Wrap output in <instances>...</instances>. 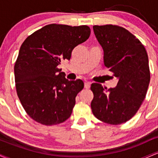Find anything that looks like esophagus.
<instances>
[{
    "mask_svg": "<svg viewBox=\"0 0 158 158\" xmlns=\"http://www.w3.org/2000/svg\"><path fill=\"white\" fill-rule=\"evenodd\" d=\"M90 87V82L89 81H85V88H86V89H88Z\"/></svg>",
    "mask_w": 158,
    "mask_h": 158,
    "instance_id": "esophagus-1",
    "label": "esophagus"
}]
</instances>
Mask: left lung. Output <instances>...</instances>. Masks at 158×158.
<instances>
[{"label":"left lung","mask_w":158,"mask_h":158,"mask_svg":"<svg viewBox=\"0 0 158 158\" xmlns=\"http://www.w3.org/2000/svg\"><path fill=\"white\" fill-rule=\"evenodd\" d=\"M104 51V64L119 79L107 89L93 83L92 112L98 119L110 125L127 122L135 115L146 97L150 81L147 52L140 41L117 25L93 27Z\"/></svg>","instance_id":"1"}]
</instances>
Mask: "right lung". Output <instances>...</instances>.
Returning <instances> with one entry per match:
<instances>
[{
  "mask_svg": "<svg viewBox=\"0 0 158 158\" xmlns=\"http://www.w3.org/2000/svg\"><path fill=\"white\" fill-rule=\"evenodd\" d=\"M90 35L87 25L51 23L29 35L20 48L14 73L16 92L27 114L44 126H54L71 115L81 79L69 81L58 68L70 60L72 50Z\"/></svg>",
  "mask_w": 158,
  "mask_h": 158,
  "instance_id": "1",
  "label": "right lung"
}]
</instances>
